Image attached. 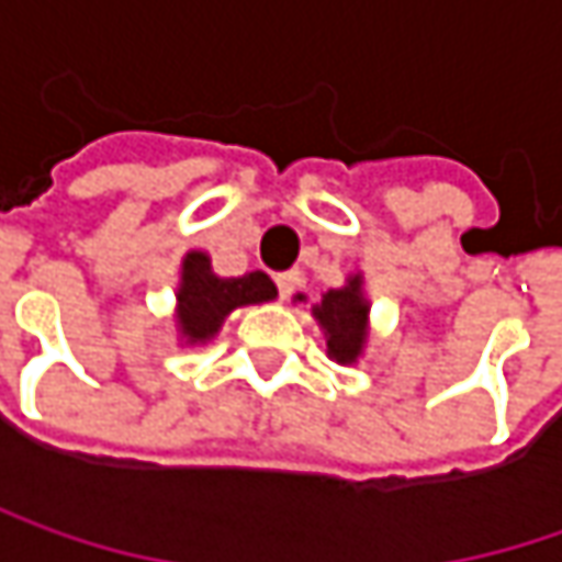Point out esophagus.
<instances>
[{"mask_svg": "<svg viewBox=\"0 0 562 562\" xmlns=\"http://www.w3.org/2000/svg\"><path fill=\"white\" fill-rule=\"evenodd\" d=\"M302 273L299 270H285V273H277V289H280V299H289L295 289H302Z\"/></svg>", "mask_w": 562, "mask_h": 562, "instance_id": "1", "label": "esophagus"}]
</instances>
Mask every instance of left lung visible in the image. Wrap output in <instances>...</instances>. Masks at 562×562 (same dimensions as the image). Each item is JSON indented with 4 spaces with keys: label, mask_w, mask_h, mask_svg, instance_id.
I'll return each instance as SVG.
<instances>
[{
    "label": "left lung",
    "mask_w": 562,
    "mask_h": 562,
    "mask_svg": "<svg viewBox=\"0 0 562 562\" xmlns=\"http://www.w3.org/2000/svg\"><path fill=\"white\" fill-rule=\"evenodd\" d=\"M366 314H369V305L362 299V280L359 277H352L344 289H330L321 299V305L314 308V317L321 321V327L327 334V352L337 362H356V356L362 352Z\"/></svg>",
    "instance_id": "left-lung-1"
}]
</instances>
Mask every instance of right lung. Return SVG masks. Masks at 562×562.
<instances>
[{"instance_id":"obj_1","label":"right lung","mask_w":562,"mask_h":562,"mask_svg":"<svg viewBox=\"0 0 562 562\" xmlns=\"http://www.w3.org/2000/svg\"><path fill=\"white\" fill-rule=\"evenodd\" d=\"M277 299V285L267 273L254 270L248 277L222 280L210 267V257L200 250H190L183 257L181 289H178V317H181L183 337L190 344L210 340L222 327L225 314L241 305H260Z\"/></svg>"}]
</instances>
